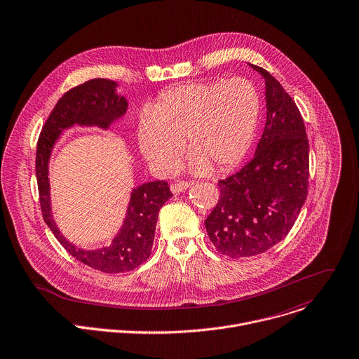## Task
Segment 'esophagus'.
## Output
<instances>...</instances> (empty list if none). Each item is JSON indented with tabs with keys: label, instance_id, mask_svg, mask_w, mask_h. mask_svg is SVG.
<instances>
[{
	"label": "esophagus",
	"instance_id": "1",
	"mask_svg": "<svg viewBox=\"0 0 359 359\" xmlns=\"http://www.w3.org/2000/svg\"><path fill=\"white\" fill-rule=\"evenodd\" d=\"M190 186H191L190 182H177V183L170 184V190H172V193L177 194V193H182V191L187 190Z\"/></svg>",
	"mask_w": 359,
	"mask_h": 359
}]
</instances>
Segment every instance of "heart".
I'll use <instances>...</instances> for the list:
<instances>
[{"instance_id":"obj_1","label":"heart","mask_w":359,"mask_h":359,"mask_svg":"<svg viewBox=\"0 0 359 359\" xmlns=\"http://www.w3.org/2000/svg\"><path fill=\"white\" fill-rule=\"evenodd\" d=\"M261 112L254 84L233 77L189 83L163 91L141 116L138 145L159 170H173L183 141L196 173L233 168L251 148Z\"/></svg>"}]
</instances>
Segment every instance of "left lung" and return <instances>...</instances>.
I'll use <instances>...</instances> for the list:
<instances>
[{
  "label": "left lung",
  "instance_id": "left-lung-1",
  "mask_svg": "<svg viewBox=\"0 0 359 359\" xmlns=\"http://www.w3.org/2000/svg\"><path fill=\"white\" fill-rule=\"evenodd\" d=\"M266 123L257 152L219 180V200L204 221L210 241L229 258L259 255L292 229L309 187V140L293 98L265 69Z\"/></svg>",
  "mask_w": 359,
  "mask_h": 359
}]
</instances>
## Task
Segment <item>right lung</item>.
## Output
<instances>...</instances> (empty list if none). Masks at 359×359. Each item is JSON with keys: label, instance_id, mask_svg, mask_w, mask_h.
I'll use <instances>...</instances> for the list:
<instances>
[{"label": "right lung", "instance_id": "right-lung-1", "mask_svg": "<svg viewBox=\"0 0 359 359\" xmlns=\"http://www.w3.org/2000/svg\"><path fill=\"white\" fill-rule=\"evenodd\" d=\"M116 83L93 79L73 87L57 101L38 140L36 180L41 210L45 222L62 247L81 264L104 273H121L144 264L154 245L161 207L173 196L166 182L155 180L135 187L131 193L127 215L109 247L87 251L69 243L57 228L50 207L49 159L63 130L73 126L108 130L128 108L127 100L116 93Z\"/></svg>", "mask_w": 359, "mask_h": 359}]
</instances>
